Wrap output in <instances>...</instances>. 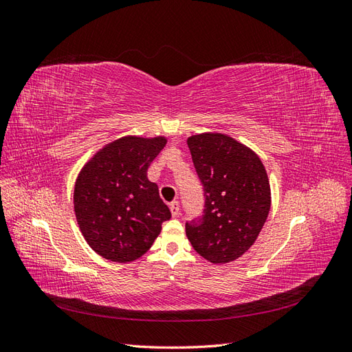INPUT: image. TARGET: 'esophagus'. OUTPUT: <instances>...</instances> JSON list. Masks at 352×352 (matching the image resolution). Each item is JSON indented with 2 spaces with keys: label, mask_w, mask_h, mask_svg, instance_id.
<instances>
[{
  "label": "esophagus",
  "mask_w": 352,
  "mask_h": 352,
  "mask_svg": "<svg viewBox=\"0 0 352 352\" xmlns=\"http://www.w3.org/2000/svg\"><path fill=\"white\" fill-rule=\"evenodd\" d=\"M170 211H172V216H173V217H177V216H179L180 207H179V202H177V201L170 202Z\"/></svg>",
  "instance_id": "34e87169"
}]
</instances>
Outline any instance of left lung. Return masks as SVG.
I'll list each match as a JSON object with an SVG mask.
<instances>
[{"label": "left lung", "mask_w": 352, "mask_h": 352, "mask_svg": "<svg viewBox=\"0 0 352 352\" xmlns=\"http://www.w3.org/2000/svg\"><path fill=\"white\" fill-rule=\"evenodd\" d=\"M204 189V210L186 221V236L206 260L225 264L251 248L270 211V185L261 160L223 133L188 138Z\"/></svg>", "instance_id": "obj_1"}]
</instances>
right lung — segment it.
I'll return each mask as SVG.
<instances>
[{
  "label": "right lung",
  "mask_w": 352,
  "mask_h": 352,
  "mask_svg": "<svg viewBox=\"0 0 352 352\" xmlns=\"http://www.w3.org/2000/svg\"><path fill=\"white\" fill-rule=\"evenodd\" d=\"M166 138L124 136L95 154L74 185V212L82 235L101 257L129 263L151 248L172 217L146 177Z\"/></svg>",
  "instance_id": "1"
}]
</instances>
